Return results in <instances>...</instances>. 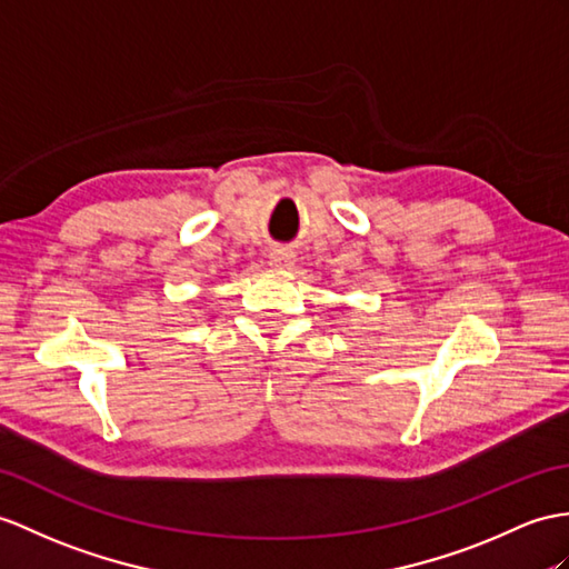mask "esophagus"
I'll return each instance as SVG.
<instances>
[{
	"instance_id": "1",
	"label": "esophagus",
	"mask_w": 569,
	"mask_h": 569,
	"mask_svg": "<svg viewBox=\"0 0 569 569\" xmlns=\"http://www.w3.org/2000/svg\"><path fill=\"white\" fill-rule=\"evenodd\" d=\"M295 262V256L284 251V248H274V251L270 253V266L272 268H289Z\"/></svg>"
}]
</instances>
